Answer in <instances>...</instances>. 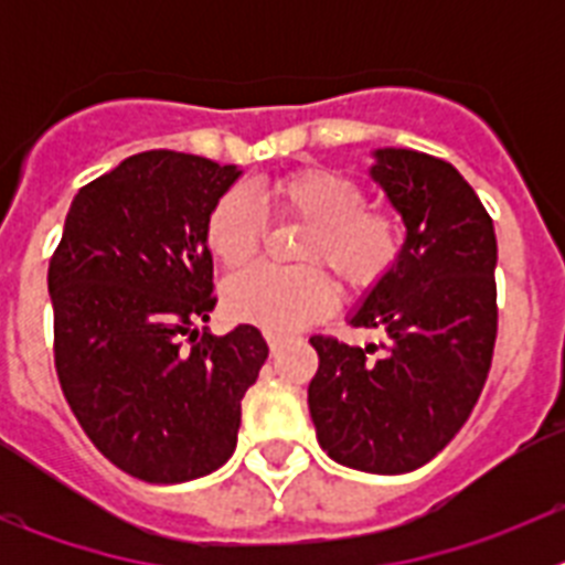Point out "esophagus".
Segmentation results:
<instances>
[{"mask_svg": "<svg viewBox=\"0 0 565 565\" xmlns=\"http://www.w3.org/2000/svg\"><path fill=\"white\" fill-rule=\"evenodd\" d=\"M266 342H268V348H271V353H277L279 348H282V342H286V337L277 331H266Z\"/></svg>", "mask_w": 565, "mask_h": 565, "instance_id": "34e87169", "label": "esophagus"}]
</instances>
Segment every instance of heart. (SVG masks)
<instances>
[{
  "label": "heart",
  "instance_id": "heart-1",
  "mask_svg": "<svg viewBox=\"0 0 565 565\" xmlns=\"http://www.w3.org/2000/svg\"><path fill=\"white\" fill-rule=\"evenodd\" d=\"M268 201L279 217L306 223L297 248L299 263L331 268L344 288L362 294L396 266L398 226L382 209L364 206V189L353 178L326 167H306L268 183ZM266 214L248 189L223 192L206 217V246L226 268H243L259 252ZM319 266H257L239 274L223 291L226 311L266 331H297L326 317L337 288Z\"/></svg>",
  "mask_w": 565,
  "mask_h": 565
}]
</instances>
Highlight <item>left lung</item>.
<instances>
[{
  "label": "left lung",
  "mask_w": 565,
  "mask_h": 565,
  "mask_svg": "<svg viewBox=\"0 0 565 565\" xmlns=\"http://www.w3.org/2000/svg\"><path fill=\"white\" fill-rule=\"evenodd\" d=\"M371 178L404 223L396 266L348 322L382 344L311 337L308 407L319 447L376 476L424 467L456 438L487 382L498 333L492 217L452 163L373 149Z\"/></svg>",
  "instance_id": "left-lung-1"
}]
</instances>
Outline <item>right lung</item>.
<instances>
[{
	"label": "right lung",
	"instance_id": "1",
	"mask_svg": "<svg viewBox=\"0 0 565 565\" xmlns=\"http://www.w3.org/2000/svg\"><path fill=\"white\" fill-rule=\"evenodd\" d=\"M201 154H132L70 203L50 259L56 373L78 424L127 476L203 478L237 447L268 344L198 331L214 308L209 209L239 178Z\"/></svg>",
	"mask_w": 565,
	"mask_h": 565
}]
</instances>
